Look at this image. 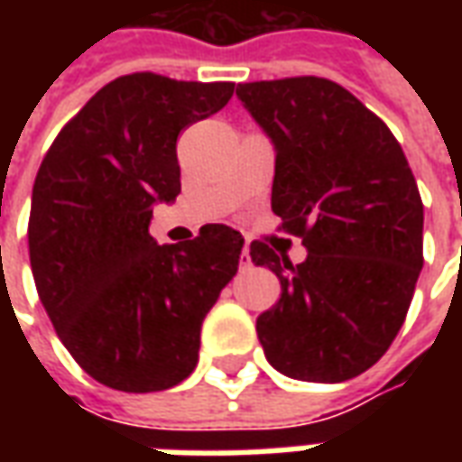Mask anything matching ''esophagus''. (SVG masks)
Segmentation results:
<instances>
[{"mask_svg":"<svg viewBox=\"0 0 462 462\" xmlns=\"http://www.w3.org/2000/svg\"><path fill=\"white\" fill-rule=\"evenodd\" d=\"M240 264L242 267H250V247H247V242H245V247H242Z\"/></svg>","mask_w":462,"mask_h":462,"instance_id":"1","label":"esophagus"}]
</instances>
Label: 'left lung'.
I'll use <instances>...</instances> for the list:
<instances>
[{"label":"left lung","mask_w":462,"mask_h":462,"mask_svg":"<svg viewBox=\"0 0 462 462\" xmlns=\"http://www.w3.org/2000/svg\"><path fill=\"white\" fill-rule=\"evenodd\" d=\"M274 143L272 212L301 237L291 264L267 242L250 257L280 277L257 337L280 374L339 383L396 339L423 267V202L396 135L344 86L291 76L237 86Z\"/></svg>","instance_id":"left-lung-1"}]
</instances>
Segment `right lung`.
Here are the masks:
<instances>
[{"label": "right lung", "instance_id": "right-lung-1", "mask_svg": "<svg viewBox=\"0 0 462 462\" xmlns=\"http://www.w3.org/2000/svg\"><path fill=\"white\" fill-rule=\"evenodd\" d=\"M232 91L230 81L118 76L59 131L36 172V291L61 344L104 386L151 393L190 376L202 319L237 274L245 237L227 225L162 247L148 232L155 202L180 192L178 135Z\"/></svg>", "mask_w": 462, "mask_h": 462}]
</instances>
